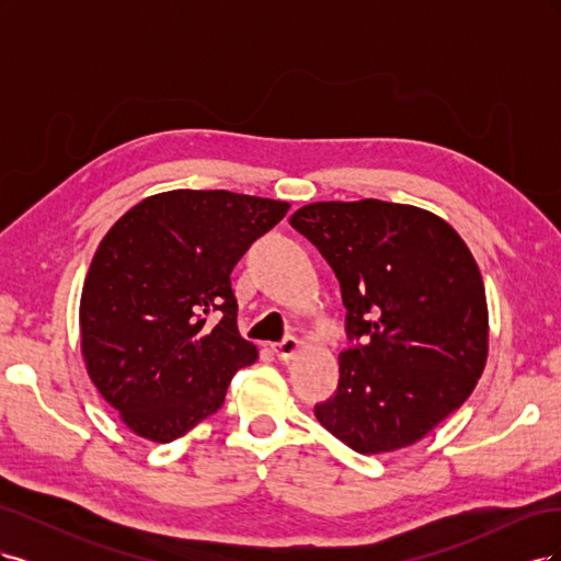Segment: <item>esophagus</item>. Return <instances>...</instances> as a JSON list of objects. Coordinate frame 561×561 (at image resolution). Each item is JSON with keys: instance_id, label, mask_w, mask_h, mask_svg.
I'll return each mask as SVG.
<instances>
[{"instance_id": "obj_1", "label": "esophagus", "mask_w": 561, "mask_h": 561, "mask_svg": "<svg viewBox=\"0 0 561 561\" xmlns=\"http://www.w3.org/2000/svg\"><path fill=\"white\" fill-rule=\"evenodd\" d=\"M274 353L278 355V360H293L299 353V339L295 336H285L280 344L274 346Z\"/></svg>"}]
</instances>
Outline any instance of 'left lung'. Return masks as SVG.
Instances as JSON below:
<instances>
[{
	"label": "left lung",
	"instance_id": "left-lung-1",
	"mask_svg": "<svg viewBox=\"0 0 561 561\" xmlns=\"http://www.w3.org/2000/svg\"><path fill=\"white\" fill-rule=\"evenodd\" d=\"M290 225L342 285L346 334L336 393L316 419L358 454L410 447L461 407L489 351L478 262L443 217L416 206L322 201Z\"/></svg>",
	"mask_w": 561,
	"mask_h": 561
}]
</instances>
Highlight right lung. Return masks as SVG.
<instances>
[{
  "label": "right lung",
  "instance_id": "1",
  "mask_svg": "<svg viewBox=\"0 0 561 561\" xmlns=\"http://www.w3.org/2000/svg\"><path fill=\"white\" fill-rule=\"evenodd\" d=\"M290 203L175 190L133 206L100 241L79 304L89 377L126 426L173 443L257 360L236 325L231 271ZM208 314H219L215 327Z\"/></svg>",
  "mask_w": 561,
  "mask_h": 561
}]
</instances>
